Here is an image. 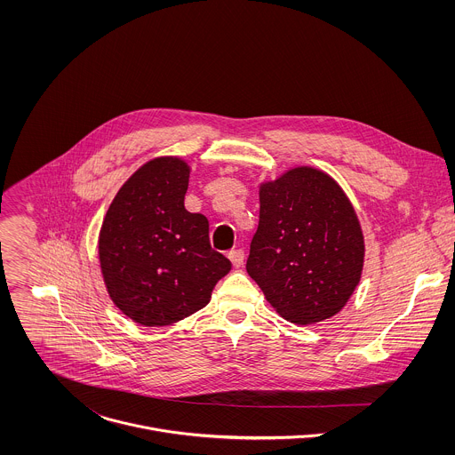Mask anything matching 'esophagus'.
Segmentation results:
<instances>
[{"mask_svg": "<svg viewBox=\"0 0 455 455\" xmlns=\"http://www.w3.org/2000/svg\"><path fill=\"white\" fill-rule=\"evenodd\" d=\"M228 258L231 260V264H233V267H235V269H240V267L243 266L245 254H243V251H233Z\"/></svg>", "mask_w": 455, "mask_h": 455, "instance_id": "1", "label": "esophagus"}]
</instances>
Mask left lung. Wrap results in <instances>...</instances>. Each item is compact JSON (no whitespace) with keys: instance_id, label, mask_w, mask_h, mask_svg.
Returning a JSON list of instances; mask_svg holds the SVG:
<instances>
[{"instance_id":"obj_1","label":"left lung","mask_w":455,"mask_h":455,"mask_svg":"<svg viewBox=\"0 0 455 455\" xmlns=\"http://www.w3.org/2000/svg\"><path fill=\"white\" fill-rule=\"evenodd\" d=\"M259 203L247 273L285 321L331 319L354 294L364 264L350 199L324 172L298 166L262 182Z\"/></svg>"}]
</instances>
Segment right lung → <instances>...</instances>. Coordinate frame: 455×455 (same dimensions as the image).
I'll list each match as a JSON object with an SVG mask.
<instances>
[{
  "mask_svg": "<svg viewBox=\"0 0 455 455\" xmlns=\"http://www.w3.org/2000/svg\"><path fill=\"white\" fill-rule=\"evenodd\" d=\"M189 164L156 157L114 197L98 240L114 305L136 324L172 325L208 305L231 262L210 247L208 220L184 206Z\"/></svg>",
  "mask_w": 455,
  "mask_h": 455,
  "instance_id": "obj_1",
  "label": "right lung"
}]
</instances>
